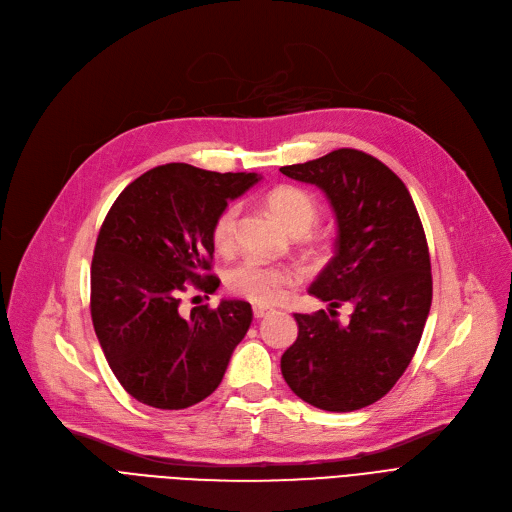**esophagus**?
<instances>
[{
	"label": "esophagus",
	"mask_w": 512,
	"mask_h": 512,
	"mask_svg": "<svg viewBox=\"0 0 512 512\" xmlns=\"http://www.w3.org/2000/svg\"><path fill=\"white\" fill-rule=\"evenodd\" d=\"M272 313V309H267V307H253V315L257 317V319H263V317H267V315H270Z\"/></svg>",
	"instance_id": "34e87169"
}]
</instances>
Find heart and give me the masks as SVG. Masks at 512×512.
<instances>
[{"label":"heart","instance_id":"b5f03b06","mask_svg":"<svg viewBox=\"0 0 512 512\" xmlns=\"http://www.w3.org/2000/svg\"><path fill=\"white\" fill-rule=\"evenodd\" d=\"M267 207L294 236L307 234L317 220V201L297 186H278L267 195ZM240 207L236 203L226 205L211 226V242L215 251L228 253L234 249L236 224ZM299 284V272L290 265H270L257 259H242L226 272V286L238 297L255 305H278L290 288Z\"/></svg>","mask_w":512,"mask_h":512}]
</instances>
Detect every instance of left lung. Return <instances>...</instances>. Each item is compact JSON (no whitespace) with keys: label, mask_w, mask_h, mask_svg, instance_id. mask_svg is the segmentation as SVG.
<instances>
[{"label":"left lung","mask_w":512,"mask_h":512,"mask_svg":"<svg viewBox=\"0 0 512 512\" xmlns=\"http://www.w3.org/2000/svg\"><path fill=\"white\" fill-rule=\"evenodd\" d=\"M280 172L321 188L338 224L334 257L309 288L330 303V313L294 315L299 336L282 355V375L317 409L369 407L409 367L432 307V263L419 213L405 182L357 149H336ZM344 302L354 313L340 325L333 315Z\"/></svg>","instance_id":"8db88e82"}]
</instances>
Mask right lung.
Listing matches in <instances>:
<instances>
[{"label":"right lung","mask_w":512,"mask_h":512,"mask_svg":"<svg viewBox=\"0 0 512 512\" xmlns=\"http://www.w3.org/2000/svg\"><path fill=\"white\" fill-rule=\"evenodd\" d=\"M259 182L247 172L157 166L130 182L101 224L91 263V317L122 388L143 405L178 411L220 386L253 309L222 301L180 315V292H213L211 226Z\"/></svg>","instance_id":"add662e5"}]
</instances>
